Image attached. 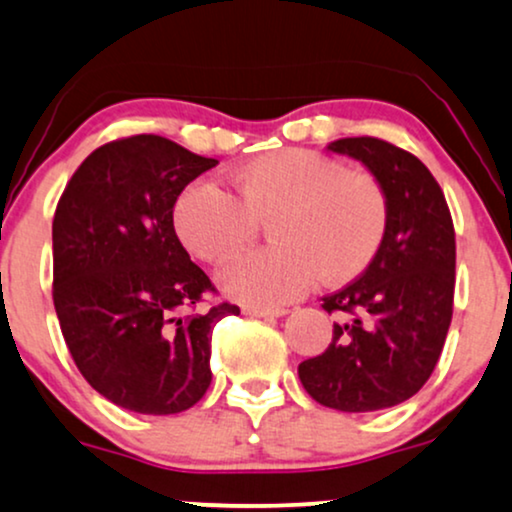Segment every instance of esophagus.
<instances>
[{"instance_id":"esophagus-1","label":"esophagus","mask_w":512,"mask_h":512,"mask_svg":"<svg viewBox=\"0 0 512 512\" xmlns=\"http://www.w3.org/2000/svg\"><path fill=\"white\" fill-rule=\"evenodd\" d=\"M243 314L255 316V319H267V316H283L286 314V309L283 307H255V304H245Z\"/></svg>"}]
</instances>
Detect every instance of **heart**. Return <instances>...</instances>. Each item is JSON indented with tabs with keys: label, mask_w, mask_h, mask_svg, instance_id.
Returning <instances> with one entry per match:
<instances>
[{
	"label": "heart",
	"mask_w": 512,
	"mask_h": 512,
	"mask_svg": "<svg viewBox=\"0 0 512 512\" xmlns=\"http://www.w3.org/2000/svg\"><path fill=\"white\" fill-rule=\"evenodd\" d=\"M236 198L193 181L174 203V229L198 260L224 264L250 248L269 222L274 248L252 252L219 274L226 295L257 307L300 297L323 278L361 274L387 229V198L373 174L342 167L309 148H281L231 174Z\"/></svg>",
	"instance_id": "b5f03b06"
}]
</instances>
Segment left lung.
I'll return each mask as SVG.
<instances>
[{"mask_svg": "<svg viewBox=\"0 0 512 512\" xmlns=\"http://www.w3.org/2000/svg\"><path fill=\"white\" fill-rule=\"evenodd\" d=\"M333 153L364 163L387 198V229L364 274L321 307L333 340L297 366L309 397L347 413L411 399L442 354L456 286V231L444 191L416 155L375 137L338 139Z\"/></svg>", "mask_w": 512, "mask_h": 512, "instance_id": "obj_1", "label": "left lung"}]
</instances>
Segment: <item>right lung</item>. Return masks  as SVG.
Wrapping results in <instances>:
<instances>
[{"instance_id":"add662e5","label":"right lung","mask_w":512,"mask_h":512,"mask_svg":"<svg viewBox=\"0 0 512 512\" xmlns=\"http://www.w3.org/2000/svg\"><path fill=\"white\" fill-rule=\"evenodd\" d=\"M155 134L108 141L58 198L54 307L70 357L127 411L167 416L208 392L212 328L236 304L196 312L212 281L174 234L184 186L215 167Z\"/></svg>"}]
</instances>
